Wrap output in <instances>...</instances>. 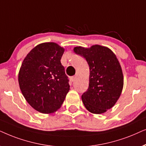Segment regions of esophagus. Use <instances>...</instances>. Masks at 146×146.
<instances>
[{"label":"esophagus","mask_w":146,"mask_h":146,"mask_svg":"<svg viewBox=\"0 0 146 146\" xmlns=\"http://www.w3.org/2000/svg\"><path fill=\"white\" fill-rule=\"evenodd\" d=\"M75 78H76V77L75 76H73V77H71V78H70V80H71V82H73V81H75Z\"/></svg>","instance_id":"34e87169"}]
</instances>
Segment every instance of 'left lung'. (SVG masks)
<instances>
[{
	"label": "left lung",
	"instance_id": "left-lung-1",
	"mask_svg": "<svg viewBox=\"0 0 146 146\" xmlns=\"http://www.w3.org/2000/svg\"><path fill=\"white\" fill-rule=\"evenodd\" d=\"M73 50L86 59L89 67V87L81 96L83 104L92 113H104L115 104L123 89L119 62L110 48L99 44L75 46Z\"/></svg>",
	"mask_w": 146,
	"mask_h": 146
}]
</instances>
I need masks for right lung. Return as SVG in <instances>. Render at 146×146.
I'll return each mask as SVG.
<instances>
[{"label": "right lung", "instance_id": "1", "mask_svg": "<svg viewBox=\"0 0 146 146\" xmlns=\"http://www.w3.org/2000/svg\"><path fill=\"white\" fill-rule=\"evenodd\" d=\"M65 48L55 42L36 45L23 60L19 72L21 91L28 104L42 113L61 108L70 89L61 63Z\"/></svg>", "mask_w": 146, "mask_h": 146}]
</instances>
